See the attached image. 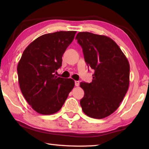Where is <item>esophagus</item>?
I'll use <instances>...</instances> for the list:
<instances>
[{"instance_id": "1", "label": "esophagus", "mask_w": 149, "mask_h": 149, "mask_svg": "<svg viewBox=\"0 0 149 149\" xmlns=\"http://www.w3.org/2000/svg\"><path fill=\"white\" fill-rule=\"evenodd\" d=\"M75 85L76 87H78L79 85V81H75Z\"/></svg>"}]
</instances>
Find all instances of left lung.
<instances>
[{
  "mask_svg": "<svg viewBox=\"0 0 149 149\" xmlns=\"http://www.w3.org/2000/svg\"><path fill=\"white\" fill-rule=\"evenodd\" d=\"M75 39L95 71L91 83H80L85 93L81 107L88 116L102 119L118 109L127 91L129 62L116 42L105 35L79 32Z\"/></svg>",
  "mask_w": 149,
  "mask_h": 149,
  "instance_id": "1",
  "label": "left lung"
}]
</instances>
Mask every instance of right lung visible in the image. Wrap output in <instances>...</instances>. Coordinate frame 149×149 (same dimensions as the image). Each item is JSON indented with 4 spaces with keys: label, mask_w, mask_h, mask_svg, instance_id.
Returning <instances> with one entry per match:
<instances>
[{
    "label": "right lung",
    "mask_w": 149,
    "mask_h": 149,
    "mask_svg": "<svg viewBox=\"0 0 149 149\" xmlns=\"http://www.w3.org/2000/svg\"><path fill=\"white\" fill-rule=\"evenodd\" d=\"M76 31H57L42 35L24 50L17 67L21 91L39 114L50 115L61 109L74 87L71 78L57 77L63 54Z\"/></svg>",
    "instance_id": "add662e5"
}]
</instances>
